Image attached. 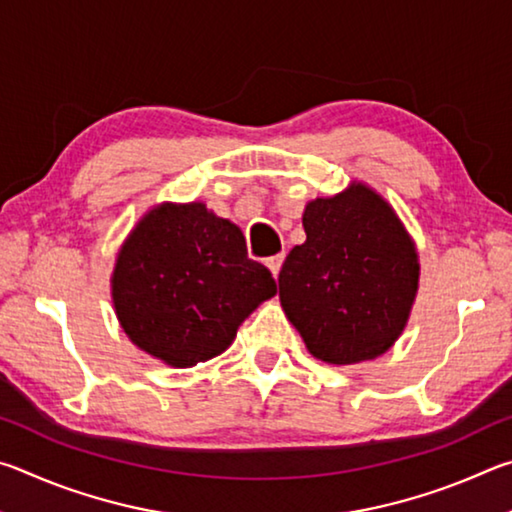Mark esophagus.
I'll return each mask as SVG.
<instances>
[{"mask_svg": "<svg viewBox=\"0 0 512 512\" xmlns=\"http://www.w3.org/2000/svg\"><path fill=\"white\" fill-rule=\"evenodd\" d=\"M282 262H284V255H275V257H268V262H266V266L271 268V273H273V277H277L280 275V268H282Z\"/></svg>", "mask_w": 512, "mask_h": 512, "instance_id": "1", "label": "esophagus"}]
</instances>
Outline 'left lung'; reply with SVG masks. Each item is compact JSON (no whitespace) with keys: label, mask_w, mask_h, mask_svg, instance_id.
<instances>
[{"label":"left lung","mask_w":512,"mask_h":512,"mask_svg":"<svg viewBox=\"0 0 512 512\" xmlns=\"http://www.w3.org/2000/svg\"><path fill=\"white\" fill-rule=\"evenodd\" d=\"M307 239L284 259L280 302L307 350L334 366L375 359L400 339L418 293L409 232L375 189L309 201Z\"/></svg>","instance_id":"left-lung-1"}]
</instances>
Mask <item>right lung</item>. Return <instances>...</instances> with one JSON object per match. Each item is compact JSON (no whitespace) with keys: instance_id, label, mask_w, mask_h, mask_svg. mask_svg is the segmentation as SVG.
Returning a JSON list of instances; mask_svg holds the SVG:
<instances>
[{"instance_id":"right-lung-1","label":"right lung","mask_w":512,"mask_h":512,"mask_svg":"<svg viewBox=\"0 0 512 512\" xmlns=\"http://www.w3.org/2000/svg\"><path fill=\"white\" fill-rule=\"evenodd\" d=\"M112 305L137 348L192 368L230 348L237 329L277 293L271 271L248 259L235 223L205 203H162L119 248Z\"/></svg>"}]
</instances>
